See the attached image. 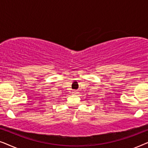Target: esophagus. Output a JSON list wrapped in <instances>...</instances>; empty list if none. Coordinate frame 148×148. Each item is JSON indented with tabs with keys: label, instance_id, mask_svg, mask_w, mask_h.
<instances>
[{
	"label": "esophagus",
	"instance_id": "obj_1",
	"mask_svg": "<svg viewBox=\"0 0 148 148\" xmlns=\"http://www.w3.org/2000/svg\"><path fill=\"white\" fill-rule=\"evenodd\" d=\"M73 94H77V91H73Z\"/></svg>",
	"mask_w": 148,
	"mask_h": 148
}]
</instances>
